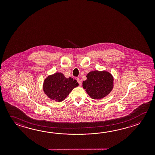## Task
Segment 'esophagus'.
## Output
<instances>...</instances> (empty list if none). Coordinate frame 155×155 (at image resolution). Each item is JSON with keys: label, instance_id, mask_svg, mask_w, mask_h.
<instances>
[{"label": "esophagus", "instance_id": "1", "mask_svg": "<svg viewBox=\"0 0 155 155\" xmlns=\"http://www.w3.org/2000/svg\"><path fill=\"white\" fill-rule=\"evenodd\" d=\"M76 80H77V81H78V83H79V85H81V84H82V81H81V80L80 79H79V78H77Z\"/></svg>", "mask_w": 155, "mask_h": 155}]
</instances>
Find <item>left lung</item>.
Listing matches in <instances>:
<instances>
[{
    "label": "left lung",
    "mask_w": 155,
    "mask_h": 155,
    "mask_svg": "<svg viewBox=\"0 0 155 155\" xmlns=\"http://www.w3.org/2000/svg\"><path fill=\"white\" fill-rule=\"evenodd\" d=\"M86 78L82 82V86L92 99L104 98L109 95L114 87V78L108 71L94 70L88 73Z\"/></svg>",
    "instance_id": "8db88e82"
}]
</instances>
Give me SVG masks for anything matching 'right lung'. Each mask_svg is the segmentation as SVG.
<instances>
[{
	"label": "right lung",
	"mask_w": 155,
	"mask_h": 155,
	"mask_svg": "<svg viewBox=\"0 0 155 155\" xmlns=\"http://www.w3.org/2000/svg\"><path fill=\"white\" fill-rule=\"evenodd\" d=\"M79 86L76 80L66 78L62 73H55L46 77L43 85V91L56 102L64 100L75 87Z\"/></svg>",
	"instance_id": "right-lung-1"
}]
</instances>
